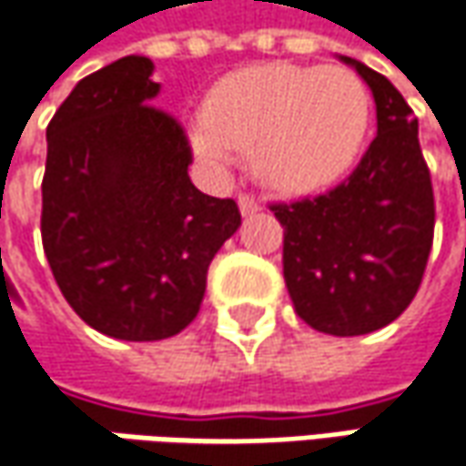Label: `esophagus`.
Segmentation results:
<instances>
[{"label": "esophagus", "mask_w": 466, "mask_h": 466, "mask_svg": "<svg viewBox=\"0 0 466 466\" xmlns=\"http://www.w3.org/2000/svg\"><path fill=\"white\" fill-rule=\"evenodd\" d=\"M239 211H242V216H253V213L260 211V203L255 200L253 195H239Z\"/></svg>", "instance_id": "34e87169"}]
</instances>
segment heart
Instances as JSON below:
<instances>
[{
    "label": "heart",
    "instance_id": "b5f03b06",
    "mask_svg": "<svg viewBox=\"0 0 466 466\" xmlns=\"http://www.w3.org/2000/svg\"><path fill=\"white\" fill-rule=\"evenodd\" d=\"M370 127V93L339 65L266 62L221 77L193 130L195 153L218 172L234 151L279 190H313L350 169Z\"/></svg>",
    "mask_w": 466,
    "mask_h": 466
}]
</instances>
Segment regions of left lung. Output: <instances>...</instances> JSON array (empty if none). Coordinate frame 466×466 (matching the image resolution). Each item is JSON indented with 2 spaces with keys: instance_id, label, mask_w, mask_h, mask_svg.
<instances>
[{
  "instance_id": "left-lung-1",
  "label": "left lung",
  "mask_w": 466,
  "mask_h": 466,
  "mask_svg": "<svg viewBox=\"0 0 466 466\" xmlns=\"http://www.w3.org/2000/svg\"><path fill=\"white\" fill-rule=\"evenodd\" d=\"M370 86L378 135L334 190L273 203L284 227V281L315 331L360 336L415 299L433 248L435 203L417 119L389 77L341 56Z\"/></svg>"
}]
</instances>
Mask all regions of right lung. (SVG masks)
I'll return each instance as SVG.
<instances>
[{"instance_id":"1","label":"right lung","mask_w":466,"mask_h":466,"mask_svg":"<svg viewBox=\"0 0 466 466\" xmlns=\"http://www.w3.org/2000/svg\"><path fill=\"white\" fill-rule=\"evenodd\" d=\"M148 56L83 77L46 127L41 239L51 273L91 329L158 341L193 323L213 255L242 216L193 185V151L153 106Z\"/></svg>"}]
</instances>
